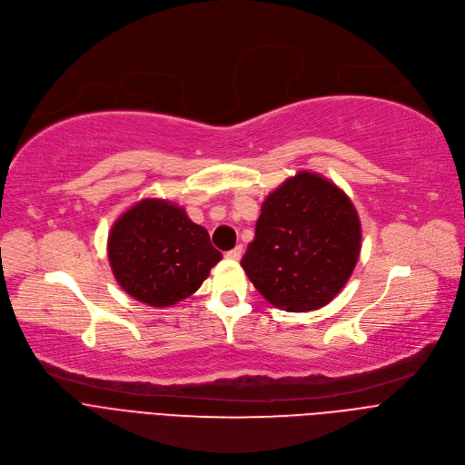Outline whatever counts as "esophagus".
Wrapping results in <instances>:
<instances>
[{"instance_id": "1", "label": "esophagus", "mask_w": 465, "mask_h": 465, "mask_svg": "<svg viewBox=\"0 0 465 465\" xmlns=\"http://www.w3.org/2000/svg\"><path fill=\"white\" fill-rule=\"evenodd\" d=\"M241 256H242V247H241V245H237L235 249H232V251L226 252V258H228V260H235V262H237V260H241Z\"/></svg>"}]
</instances>
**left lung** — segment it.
Returning a JSON list of instances; mask_svg holds the SVG:
<instances>
[{"label": "left lung", "mask_w": 465, "mask_h": 465, "mask_svg": "<svg viewBox=\"0 0 465 465\" xmlns=\"http://www.w3.org/2000/svg\"><path fill=\"white\" fill-rule=\"evenodd\" d=\"M360 249L361 226L349 195L322 175L300 171L262 203L241 265L272 305L307 312L339 294Z\"/></svg>", "instance_id": "obj_1"}]
</instances>
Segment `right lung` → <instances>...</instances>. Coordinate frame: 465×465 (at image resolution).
Here are the masks:
<instances>
[{
    "label": "right lung",
    "mask_w": 465,
    "mask_h": 465,
    "mask_svg": "<svg viewBox=\"0 0 465 465\" xmlns=\"http://www.w3.org/2000/svg\"><path fill=\"white\" fill-rule=\"evenodd\" d=\"M122 290L151 307L175 305L202 286L223 260L203 226L167 200L146 198L116 218L107 241Z\"/></svg>",
    "instance_id": "obj_1"
}]
</instances>
